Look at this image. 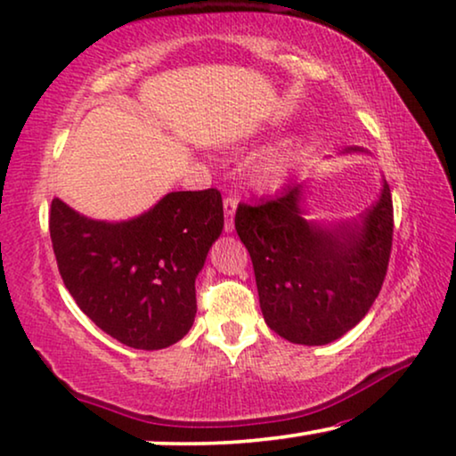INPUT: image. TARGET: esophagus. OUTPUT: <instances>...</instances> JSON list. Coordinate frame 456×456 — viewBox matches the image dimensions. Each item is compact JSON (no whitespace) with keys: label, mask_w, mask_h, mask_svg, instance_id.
<instances>
[{"label":"esophagus","mask_w":456,"mask_h":456,"mask_svg":"<svg viewBox=\"0 0 456 456\" xmlns=\"http://www.w3.org/2000/svg\"><path fill=\"white\" fill-rule=\"evenodd\" d=\"M236 208H239V201H236L234 197L224 199V214H226V224H224V228H226V232H232V228H234L232 217L236 214Z\"/></svg>","instance_id":"esophagus-1"}]
</instances>
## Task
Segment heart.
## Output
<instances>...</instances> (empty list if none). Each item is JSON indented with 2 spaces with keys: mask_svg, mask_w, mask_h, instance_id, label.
Here are the masks:
<instances>
[{
  "mask_svg": "<svg viewBox=\"0 0 456 456\" xmlns=\"http://www.w3.org/2000/svg\"><path fill=\"white\" fill-rule=\"evenodd\" d=\"M292 166V155L289 149H276V151L265 153L255 166V178L265 189L280 186L289 176Z\"/></svg>",
  "mask_w": 456,
  "mask_h": 456,
  "instance_id": "1",
  "label": "heart"
}]
</instances>
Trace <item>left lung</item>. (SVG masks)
I'll return each instance as SVG.
<instances>
[{"instance_id": "1", "label": "left lung", "mask_w": 456, "mask_h": 456, "mask_svg": "<svg viewBox=\"0 0 456 456\" xmlns=\"http://www.w3.org/2000/svg\"><path fill=\"white\" fill-rule=\"evenodd\" d=\"M307 216L305 184L295 183L272 201L239 205L234 226L251 255L267 326L295 345L320 346L357 326L379 295L395 226L390 186L382 178L378 201L357 220Z\"/></svg>"}]
</instances>
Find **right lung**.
I'll return each mask as SVG.
<instances>
[{"label": "right lung", "mask_w": 456, "mask_h": 456, "mask_svg": "<svg viewBox=\"0 0 456 456\" xmlns=\"http://www.w3.org/2000/svg\"><path fill=\"white\" fill-rule=\"evenodd\" d=\"M224 228L220 191L167 192L124 222L91 220L55 197L49 234L83 314L130 348L158 351L195 322V280Z\"/></svg>", "instance_id": "add662e5"}]
</instances>
